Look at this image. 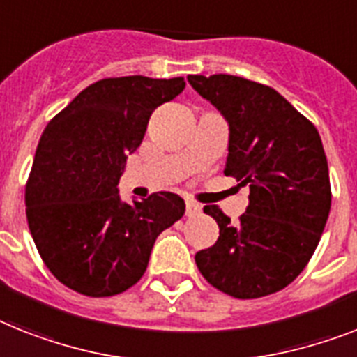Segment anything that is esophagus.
<instances>
[{"instance_id":"34e87169","label":"esophagus","mask_w":357,"mask_h":357,"mask_svg":"<svg viewBox=\"0 0 357 357\" xmlns=\"http://www.w3.org/2000/svg\"><path fill=\"white\" fill-rule=\"evenodd\" d=\"M200 211H202V206L200 204H197L193 200H188V202H185V215H188V217H195Z\"/></svg>"}]
</instances>
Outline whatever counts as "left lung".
<instances>
[{"label": "left lung", "mask_w": 357, "mask_h": 357, "mask_svg": "<svg viewBox=\"0 0 357 357\" xmlns=\"http://www.w3.org/2000/svg\"><path fill=\"white\" fill-rule=\"evenodd\" d=\"M229 126L225 175L250 185L237 225L206 206L219 238L195 263L217 290L257 299L288 287L310 261L331 213V178L316 126L268 85L231 75H190Z\"/></svg>", "instance_id": "obj_1"}]
</instances>
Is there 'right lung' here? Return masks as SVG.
Here are the masks:
<instances>
[{"mask_svg":"<svg viewBox=\"0 0 357 357\" xmlns=\"http://www.w3.org/2000/svg\"><path fill=\"white\" fill-rule=\"evenodd\" d=\"M184 87V78L100 79L47 123L26 181V220L45 266L70 290L109 297L131 288L158 235L184 215L169 191L131 204L119 195L151 113Z\"/></svg>","mask_w":357,"mask_h":357,"instance_id":"right-lung-1","label":"right lung"}]
</instances>
